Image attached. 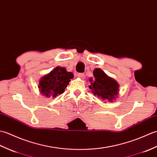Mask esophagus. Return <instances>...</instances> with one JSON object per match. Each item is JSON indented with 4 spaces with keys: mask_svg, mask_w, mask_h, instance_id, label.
Here are the masks:
<instances>
[{
    "mask_svg": "<svg viewBox=\"0 0 157 157\" xmlns=\"http://www.w3.org/2000/svg\"><path fill=\"white\" fill-rule=\"evenodd\" d=\"M77 76L81 78H85V75L84 74V73H78Z\"/></svg>",
    "mask_w": 157,
    "mask_h": 157,
    "instance_id": "esophagus-1",
    "label": "esophagus"
}]
</instances>
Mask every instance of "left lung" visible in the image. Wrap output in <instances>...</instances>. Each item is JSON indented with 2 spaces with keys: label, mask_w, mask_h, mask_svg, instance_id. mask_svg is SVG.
<instances>
[{
  "label": "left lung",
  "mask_w": 157,
  "mask_h": 157,
  "mask_svg": "<svg viewBox=\"0 0 157 157\" xmlns=\"http://www.w3.org/2000/svg\"><path fill=\"white\" fill-rule=\"evenodd\" d=\"M95 81L90 78V89L95 95L101 98L103 100H108L111 102L116 97L119 89L117 82L109 77L101 69L96 68L93 71Z\"/></svg>",
  "instance_id": "left-lung-1"
}]
</instances>
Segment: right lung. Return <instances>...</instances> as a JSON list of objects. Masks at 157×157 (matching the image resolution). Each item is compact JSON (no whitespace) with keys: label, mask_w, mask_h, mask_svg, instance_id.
Listing matches in <instances>:
<instances>
[{"label":"right lung","mask_w":157,"mask_h":157,"mask_svg":"<svg viewBox=\"0 0 157 157\" xmlns=\"http://www.w3.org/2000/svg\"><path fill=\"white\" fill-rule=\"evenodd\" d=\"M74 75L67 72L65 68H55L49 74L41 78L39 83L40 92L46 97H56L58 94H62Z\"/></svg>","instance_id":"obj_1"}]
</instances>
